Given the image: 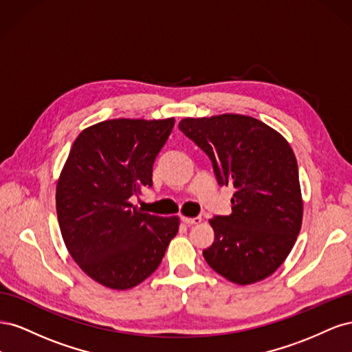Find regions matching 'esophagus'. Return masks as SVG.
<instances>
[{
  "label": "esophagus",
  "mask_w": 352,
  "mask_h": 352,
  "mask_svg": "<svg viewBox=\"0 0 352 352\" xmlns=\"http://www.w3.org/2000/svg\"><path fill=\"white\" fill-rule=\"evenodd\" d=\"M201 217H182V221L185 223V225L190 226V225H198V223H201Z\"/></svg>",
  "instance_id": "esophagus-1"
}]
</instances>
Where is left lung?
<instances>
[{
	"label": "left lung",
	"instance_id": "obj_1",
	"mask_svg": "<svg viewBox=\"0 0 352 352\" xmlns=\"http://www.w3.org/2000/svg\"><path fill=\"white\" fill-rule=\"evenodd\" d=\"M179 129L211 160L217 184L233 185L232 214L214 216V242L202 251L228 280L269 278L301 230L302 198L292 148L270 126L241 114L184 119Z\"/></svg>",
	"mask_w": 352,
	"mask_h": 352
}]
</instances>
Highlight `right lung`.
<instances>
[{
  "mask_svg": "<svg viewBox=\"0 0 352 352\" xmlns=\"http://www.w3.org/2000/svg\"><path fill=\"white\" fill-rule=\"evenodd\" d=\"M175 119H113L79 133L60 175L56 206L63 239L89 278L131 289L151 276L179 219L141 211L132 198L153 186V166Z\"/></svg>",
  "mask_w": 352,
  "mask_h": 352,
  "instance_id": "right-lung-1",
  "label": "right lung"
}]
</instances>
